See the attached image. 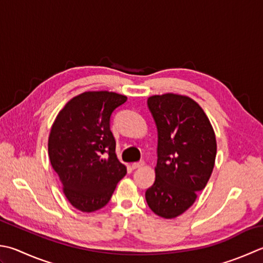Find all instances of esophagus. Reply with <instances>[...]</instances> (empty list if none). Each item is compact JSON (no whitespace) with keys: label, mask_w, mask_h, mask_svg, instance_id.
I'll return each instance as SVG.
<instances>
[{"label":"esophagus","mask_w":263,"mask_h":263,"mask_svg":"<svg viewBox=\"0 0 263 263\" xmlns=\"http://www.w3.org/2000/svg\"><path fill=\"white\" fill-rule=\"evenodd\" d=\"M143 165H145V162L143 161H140V162H136V163H133L132 164V168H140V167H142Z\"/></svg>","instance_id":"obj_1"}]
</instances>
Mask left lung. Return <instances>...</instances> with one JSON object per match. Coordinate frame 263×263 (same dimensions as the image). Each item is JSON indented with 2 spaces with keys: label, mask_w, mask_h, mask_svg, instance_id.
Returning <instances> with one entry per match:
<instances>
[{
  "label": "left lung",
  "mask_w": 263,
  "mask_h": 263,
  "mask_svg": "<svg viewBox=\"0 0 263 263\" xmlns=\"http://www.w3.org/2000/svg\"><path fill=\"white\" fill-rule=\"evenodd\" d=\"M157 127L156 178L146 190L148 206L165 219L176 218L194 204L213 171L217 141L197 102L166 93L147 100Z\"/></svg>",
  "instance_id": "1"
}]
</instances>
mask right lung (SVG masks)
I'll use <instances>...</instances> for the list:
<instances>
[{
	"mask_svg": "<svg viewBox=\"0 0 263 263\" xmlns=\"http://www.w3.org/2000/svg\"><path fill=\"white\" fill-rule=\"evenodd\" d=\"M126 99L114 92H84L67 102L51 128V165L67 199L82 212L104 208L126 174L110 131L112 112Z\"/></svg>",
	"mask_w": 263,
	"mask_h": 263,
	"instance_id": "right-lung-1",
	"label": "right lung"
}]
</instances>
